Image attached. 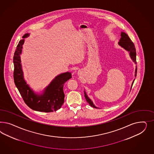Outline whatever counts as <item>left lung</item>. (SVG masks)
I'll return each instance as SVG.
<instances>
[{"label":"left lung","mask_w":154,"mask_h":154,"mask_svg":"<svg viewBox=\"0 0 154 154\" xmlns=\"http://www.w3.org/2000/svg\"><path fill=\"white\" fill-rule=\"evenodd\" d=\"M118 44L121 47L123 48H124L127 51L129 52V56L131 57V59L136 64L137 62H136V51H135V46H134V45L133 42L131 41V40L130 39V38L129 37V36L127 34H126L125 32H121V38L119 40V42H118ZM137 66H135V75H134L135 77L137 75ZM134 80H135V79H134L132 84H131V88H132L133 84L134 83ZM84 95H85V98L86 99V101L89 103L90 106H91V107L94 108H99L97 106H95V104H94L93 101L91 100V99H90L85 90H84Z\"/></svg>","instance_id":"left-lung-1"}]
</instances>
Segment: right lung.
Instances as JSON below:
<instances>
[{
  "label": "right lung",
  "mask_w": 154,
  "mask_h": 154,
  "mask_svg": "<svg viewBox=\"0 0 154 154\" xmlns=\"http://www.w3.org/2000/svg\"><path fill=\"white\" fill-rule=\"evenodd\" d=\"M29 33L25 34L20 40L14 56V78L16 88L25 103L29 107L39 112H51L59 109L64 102L65 95L63 91L64 84L72 78L70 72H66L57 75L41 93H35L27 84L23 77L21 63V55L23 51L24 38L28 37Z\"/></svg>",
  "instance_id": "obj_1"
}]
</instances>
